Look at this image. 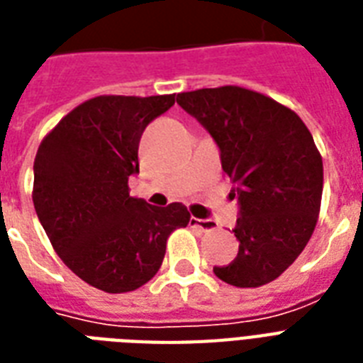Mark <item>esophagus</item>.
<instances>
[{
  "label": "esophagus",
  "instance_id": "esophagus-1",
  "mask_svg": "<svg viewBox=\"0 0 363 363\" xmlns=\"http://www.w3.org/2000/svg\"><path fill=\"white\" fill-rule=\"evenodd\" d=\"M191 223L195 227H199L202 233L216 231V223H213L212 220H196V218H191Z\"/></svg>",
  "mask_w": 363,
  "mask_h": 363
}]
</instances>
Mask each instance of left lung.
Segmentation results:
<instances>
[{
    "label": "left lung",
    "mask_w": 363,
    "mask_h": 363,
    "mask_svg": "<svg viewBox=\"0 0 363 363\" xmlns=\"http://www.w3.org/2000/svg\"><path fill=\"white\" fill-rule=\"evenodd\" d=\"M221 151L237 185L238 254L216 277L237 288L272 282L299 257L318 221L324 164L313 134L294 109L244 86L179 92ZM235 196V193H233Z\"/></svg>",
    "instance_id": "1"
}]
</instances>
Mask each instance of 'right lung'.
Returning a JSON list of instances; mask_svg holds the SVG:
<instances>
[{"label": "right lung", "instance_id": "obj_1", "mask_svg": "<svg viewBox=\"0 0 363 363\" xmlns=\"http://www.w3.org/2000/svg\"><path fill=\"white\" fill-rule=\"evenodd\" d=\"M176 94H104L74 108L43 138L33 161V206L67 269L108 294L134 291L161 269L170 233L191 221L128 195L145 126Z\"/></svg>", "mask_w": 363, "mask_h": 363}]
</instances>
